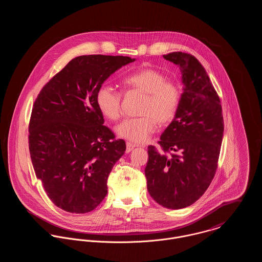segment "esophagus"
<instances>
[{"label": "esophagus", "instance_id": "34e87169", "mask_svg": "<svg viewBox=\"0 0 262 262\" xmlns=\"http://www.w3.org/2000/svg\"><path fill=\"white\" fill-rule=\"evenodd\" d=\"M135 147H136V145H135V144L130 143V142H127V143H126V152H127V153H129L130 151H132V150L134 149Z\"/></svg>", "mask_w": 262, "mask_h": 262}]
</instances>
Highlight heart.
<instances>
[{"label":"heart","instance_id":"b5f03b06","mask_svg":"<svg viewBox=\"0 0 262 262\" xmlns=\"http://www.w3.org/2000/svg\"><path fill=\"white\" fill-rule=\"evenodd\" d=\"M124 83L131 90L145 96L140 115L120 123L117 134L134 143H142L154 132L156 124L160 127L169 124L179 111L182 94L179 85L168 80V76L155 69H142L127 75ZM96 103L101 113L116 121L121 115L122 95L109 84H102L96 93Z\"/></svg>","mask_w":262,"mask_h":262}]
</instances>
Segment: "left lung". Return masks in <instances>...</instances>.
Wrapping results in <instances>:
<instances>
[{
  "label": "left lung",
  "mask_w": 262,
  "mask_h": 262,
  "mask_svg": "<svg viewBox=\"0 0 262 262\" xmlns=\"http://www.w3.org/2000/svg\"><path fill=\"white\" fill-rule=\"evenodd\" d=\"M164 59L180 67L184 93L179 111L148 146L147 189L164 208L178 210L198 201L211 185L218 166L224 133L220 98L201 62L191 54L171 52Z\"/></svg>",
  "instance_id": "left-lung-1"
}]
</instances>
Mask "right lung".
Instances as JSON below:
<instances>
[{
    "label": "right lung",
    "mask_w": 262,
    "mask_h": 262,
    "mask_svg": "<svg viewBox=\"0 0 262 262\" xmlns=\"http://www.w3.org/2000/svg\"><path fill=\"white\" fill-rule=\"evenodd\" d=\"M134 60L77 56L38 94L29 122L32 164L48 198L69 213H89L107 195L109 174L126 143L103 125L96 93L110 75Z\"/></svg>",
    "instance_id": "add662e5"
}]
</instances>
